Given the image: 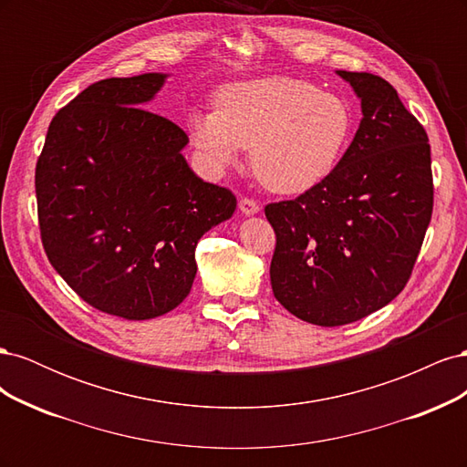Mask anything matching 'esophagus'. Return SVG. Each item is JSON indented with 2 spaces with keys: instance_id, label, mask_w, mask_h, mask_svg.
<instances>
[{
  "instance_id": "1",
  "label": "esophagus",
  "mask_w": 467,
  "mask_h": 467,
  "mask_svg": "<svg viewBox=\"0 0 467 467\" xmlns=\"http://www.w3.org/2000/svg\"><path fill=\"white\" fill-rule=\"evenodd\" d=\"M239 210H242V214H245V216H253V214H257L261 206L253 199H242L239 201Z\"/></svg>"
}]
</instances>
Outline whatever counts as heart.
<instances>
[{
	"instance_id": "1",
	"label": "heart",
	"mask_w": 467,
	"mask_h": 467,
	"mask_svg": "<svg viewBox=\"0 0 467 467\" xmlns=\"http://www.w3.org/2000/svg\"><path fill=\"white\" fill-rule=\"evenodd\" d=\"M194 148L214 173L251 148V167L266 189L298 194L341 163L355 115L341 95L290 76L234 81L216 91V109L189 117Z\"/></svg>"
}]
</instances>
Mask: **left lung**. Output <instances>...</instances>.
I'll list each match as a JSON object with an SVG mask.
<instances>
[{
	"label": "left lung",
	"mask_w": 467,
	"mask_h": 467,
	"mask_svg": "<svg viewBox=\"0 0 467 467\" xmlns=\"http://www.w3.org/2000/svg\"><path fill=\"white\" fill-rule=\"evenodd\" d=\"M337 76L362 109L341 163L298 199L265 206L276 234L275 298L321 327L388 306L411 276L432 216L425 129L386 79L345 69Z\"/></svg>",
	"instance_id": "left-lung-1"
}]
</instances>
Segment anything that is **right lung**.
Segmentation results:
<instances>
[{
  "instance_id": "add662e5",
  "label": "right lung",
  "mask_w": 467,
  "mask_h": 467,
  "mask_svg": "<svg viewBox=\"0 0 467 467\" xmlns=\"http://www.w3.org/2000/svg\"><path fill=\"white\" fill-rule=\"evenodd\" d=\"M165 79L110 78L83 89L56 112L35 173L50 265L81 300L130 321L187 298L196 244L237 204L189 167V136L144 109Z\"/></svg>"
}]
</instances>
